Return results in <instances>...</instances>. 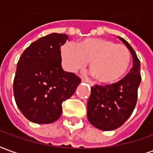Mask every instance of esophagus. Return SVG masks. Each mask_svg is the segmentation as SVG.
<instances>
[{
	"instance_id": "esophagus-1",
	"label": "esophagus",
	"mask_w": 153,
	"mask_h": 153,
	"mask_svg": "<svg viewBox=\"0 0 153 153\" xmlns=\"http://www.w3.org/2000/svg\"><path fill=\"white\" fill-rule=\"evenodd\" d=\"M81 81H85V82H88V83H89V84H90V85H94L93 82H91V81H89V80H88V79H86V78H82V79H81Z\"/></svg>"
}]
</instances>
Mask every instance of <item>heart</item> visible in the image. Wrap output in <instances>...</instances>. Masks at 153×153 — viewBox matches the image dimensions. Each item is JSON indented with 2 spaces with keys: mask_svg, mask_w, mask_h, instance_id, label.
<instances>
[{
  "mask_svg": "<svg viewBox=\"0 0 153 153\" xmlns=\"http://www.w3.org/2000/svg\"><path fill=\"white\" fill-rule=\"evenodd\" d=\"M61 55L71 71L84 68L90 62L91 74L102 83L119 81L126 73L131 59L126 45L104 38L85 39L77 43L76 47L68 43L61 49Z\"/></svg>",
  "mask_w": 153,
  "mask_h": 153,
  "instance_id": "1",
  "label": "heart"
}]
</instances>
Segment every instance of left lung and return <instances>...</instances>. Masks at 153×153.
I'll use <instances>...</instances> for the list:
<instances>
[{
	"label": "left lung",
	"instance_id": "left-lung-1",
	"mask_svg": "<svg viewBox=\"0 0 153 153\" xmlns=\"http://www.w3.org/2000/svg\"><path fill=\"white\" fill-rule=\"evenodd\" d=\"M119 39L130 50L133 67L117 83L92 86L88 100V120L102 130H113L121 126L131 116L138 100V89L141 81L140 61L130 45L120 36Z\"/></svg>",
	"mask_w": 153,
	"mask_h": 153
}]
</instances>
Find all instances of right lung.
Here are the masks:
<instances>
[{"mask_svg": "<svg viewBox=\"0 0 153 153\" xmlns=\"http://www.w3.org/2000/svg\"><path fill=\"white\" fill-rule=\"evenodd\" d=\"M66 34L52 33L32 42L21 54L14 76V96L23 116L37 124L52 123L62 104L75 92L81 78L64 72L61 50Z\"/></svg>", "mask_w": 153, "mask_h": 153, "instance_id": "obj_1", "label": "right lung"}]
</instances>
